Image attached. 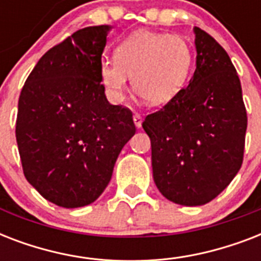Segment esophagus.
I'll return each instance as SVG.
<instances>
[{"label": "esophagus", "mask_w": 261, "mask_h": 261, "mask_svg": "<svg viewBox=\"0 0 261 261\" xmlns=\"http://www.w3.org/2000/svg\"><path fill=\"white\" fill-rule=\"evenodd\" d=\"M133 119H134L135 127H137V128H141V127H142V116L139 114H134Z\"/></svg>", "instance_id": "34e87169"}]
</instances>
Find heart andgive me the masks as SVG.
I'll list each match as a JSON object with an SVG mask.
<instances>
[{
    "label": "heart",
    "mask_w": 261,
    "mask_h": 261,
    "mask_svg": "<svg viewBox=\"0 0 261 261\" xmlns=\"http://www.w3.org/2000/svg\"><path fill=\"white\" fill-rule=\"evenodd\" d=\"M192 65V50L178 35L138 31L120 42L115 59H104L100 79L119 100L131 77L133 89L149 104H163L181 89Z\"/></svg>",
    "instance_id": "1"
}]
</instances>
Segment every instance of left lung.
<instances>
[{"label": "left lung", "mask_w": 261, "mask_h": 261, "mask_svg": "<svg viewBox=\"0 0 261 261\" xmlns=\"http://www.w3.org/2000/svg\"><path fill=\"white\" fill-rule=\"evenodd\" d=\"M194 32L196 69L188 87L142 123L155 186L181 206L206 204L230 184L243 164L248 124L229 55L207 32Z\"/></svg>", "instance_id": "obj_1"}]
</instances>
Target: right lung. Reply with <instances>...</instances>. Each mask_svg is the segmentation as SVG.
<instances>
[{
	"instance_id": "add662e5",
	"label": "right lung",
	"mask_w": 261,
	"mask_h": 261,
	"mask_svg": "<svg viewBox=\"0 0 261 261\" xmlns=\"http://www.w3.org/2000/svg\"><path fill=\"white\" fill-rule=\"evenodd\" d=\"M110 25L87 27L39 59L18 98L16 141L31 186L57 206L93 203L133 135V112L112 106L100 79Z\"/></svg>"
}]
</instances>
